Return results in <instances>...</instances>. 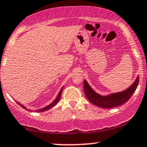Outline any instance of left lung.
I'll return each mask as SVG.
<instances>
[{
  "instance_id": "8db88e82",
  "label": "left lung",
  "mask_w": 147,
  "mask_h": 147,
  "mask_svg": "<svg viewBox=\"0 0 147 147\" xmlns=\"http://www.w3.org/2000/svg\"><path fill=\"white\" fill-rule=\"evenodd\" d=\"M139 83V77H137L135 82L126 90L117 93L111 94L108 96H102L92 90L87 83L84 81V90L86 96L91 103L100 108H114L117 107L127 102L136 90Z\"/></svg>"
}]
</instances>
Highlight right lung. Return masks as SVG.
Masks as SVG:
<instances>
[{
	"instance_id": "obj_1",
	"label": "right lung",
	"mask_w": 147,
	"mask_h": 147,
	"mask_svg": "<svg viewBox=\"0 0 147 147\" xmlns=\"http://www.w3.org/2000/svg\"><path fill=\"white\" fill-rule=\"evenodd\" d=\"M62 90H63V88H61V90H60V92H59V93L58 96H57V98L55 99V100H54V102H53L51 103V104H49L48 106H45V108H43V109H40V110H37L36 111H38V112H43V111H47V110H48V109H50V108L53 107L54 106H55V105H56V104H57V103H58L59 101V99H60V97H61V93H62ZM18 104H19V105L21 106V107H23V109H26V108H25V106H23V105H21V104H20L19 103H18Z\"/></svg>"
}]
</instances>
